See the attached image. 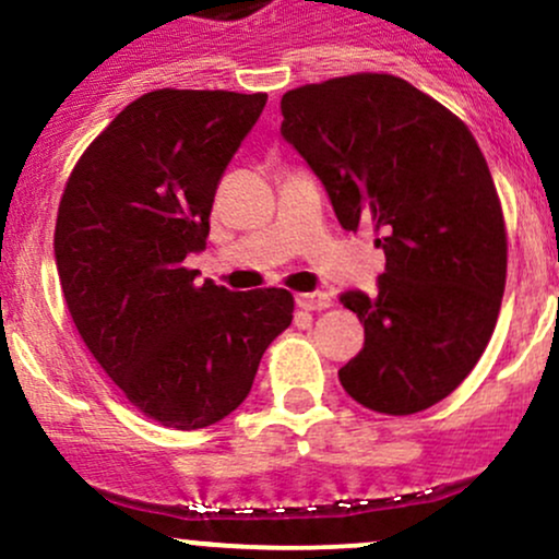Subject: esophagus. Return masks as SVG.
I'll use <instances>...</instances> for the list:
<instances>
[{"label":"esophagus","instance_id":"esophagus-1","mask_svg":"<svg viewBox=\"0 0 559 559\" xmlns=\"http://www.w3.org/2000/svg\"><path fill=\"white\" fill-rule=\"evenodd\" d=\"M295 304L300 308H306V311H321V308H330L332 306V298L326 293H300L298 298H295Z\"/></svg>","mask_w":559,"mask_h":559}]
</instances>
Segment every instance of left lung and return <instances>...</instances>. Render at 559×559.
<instances>
[{
  "label": "left lung",
  "mask_w": 559,
  "mask_h": 559,
  "mask_svg": "<svg viewBox=\"0 0 559 559\" xmlns=\"http://www.w3.org/2000/svg\"><path fill=\"white\" fill-rule=\"evenodd\" d=\"M280 107L282 138L326 188L340 225L371 229L386 259L377 295H340L366 332L340 384L386 416L431 408L487 350L508 274L502 206L476 138L382 72L300 85Z\"/></svg>",
  "instance_id": "obj_1"
}]
</instances>
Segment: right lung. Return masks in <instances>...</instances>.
<instances>
[{
    "instance_id": "1",
    "label": "right lung",
    "mask_w": 559,
    "mask_h": 559,
    "mask_svg": "<svg viewBox=\"0 0 559 559\" xmlns=\"http://www.w3.org/2000/svg\"><path fill=\"white\" fill-rule=\"evenodd\" d=\"M266 94L151 91L85 148L59 201L55 259L85 347L143 416L193 431L251 392L261 356L293 321L280 287L195 285L229 159Z\"/></svg>"
}]
</instances>
